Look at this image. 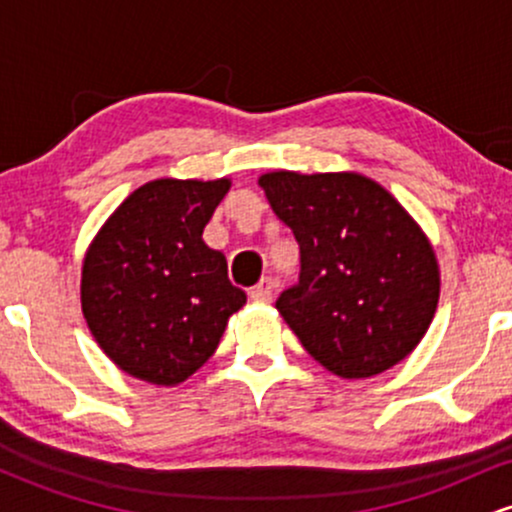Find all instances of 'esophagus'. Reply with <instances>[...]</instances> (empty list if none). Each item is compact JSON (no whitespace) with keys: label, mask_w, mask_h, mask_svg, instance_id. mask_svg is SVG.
Here are the masks:
<instances>
[{"label":"esophagus","mask_w":512,"mask_h":512,"mask_svg":"<svg viewBox=\"0 0 512 512\" xmlns=\"http://www.w3.org/2000/svg\"><path fill=\"white\" fill-rule=\"evenodd\" d=\"M274 291H276V281L272 276H267V279H262L260 284L252 286L250 289V298L252 301H260V303H269L274 298Z\"/></svg>","instance_id":"obj_1"}]
</instances>
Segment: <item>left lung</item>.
Instances as JSON below:
<instances>
[{
	"instance_id": "8db88e82",
	"label": "left lung",
	"mask_w": 512,
	"mask_h": 512,
	"mask_svg": "<svg viewBox=\"0 0 512 512\" xmlns=\"http://www.w3.org/2000/svg\"><path fill=\"white\" fill-rule=\"evenodd\" d=\"M257 182L301 245V281L276 310L305 351L346 380L404 361L440 298L436 252L419 223L354 170H272Z\"/></svg>"
}]
</instances>
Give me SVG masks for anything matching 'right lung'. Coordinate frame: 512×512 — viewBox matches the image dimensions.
<instances>
[{
    "instance_id": "right-lung-1",
    "label": "right lung",
    "mask_w": 512,
    "mask_h": 512,
    "mask_svg": "<svg viewBox=\"0 0 512 512\" xmlns=\"http://www.w3.org/2000/svg\"><path fill=\"white\" fill-rule=\"evenodd\" d=\"M231 180L158 178L137 187L88 245L81 313L103 354L151 385L185 383L248 296L204 243Z\"/></svg>"
}]
</instances>
